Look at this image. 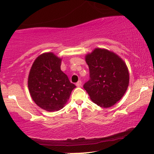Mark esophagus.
Here are the masks:
<instances>
[{
    "instance_id": "34e87169",
    "label": "esophagus",
    "mask_w": 154,
    "mask_h": 154,
    "mask_svg": "<svg viewBox=\"0 0 154 154\" xmlns=\"http://www.w3.org/2000/svg\"><path fill=\"white\" fill-rule=\"evenodd\" d=\"M81 85H82V82H81L80 80L78 81V82L76 83V86H77V87H80Z\"/></svg>"
}]
</instances>
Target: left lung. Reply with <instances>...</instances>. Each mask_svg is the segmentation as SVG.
<instances>
[{"label": "left lung", "mask_w": 154, "mask_h": 154, "mask_svg": "<svg viewBox=\"0 0 154 154\" xmlns=\"http://www.w3.org/2000/svg\"><path fill=\"white\" fill-rule=\"evenodd\" d=\"M90 79L83 85L91 99L100 107L112 106L122 98L129 85L126 63L118 55L95 48L85 56Z\"/></svg>", "instance_id": "8db88e82"}]
</instances>
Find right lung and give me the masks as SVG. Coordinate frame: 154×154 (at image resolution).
I'll return each instance as SVG.
<instances>
[{
  "mask_svg": "<svg viewBox=\"0 0 154 154\" xmlns=\"http://www.w3.org/2000/svg\"><path fill=\"white\" fill-rule=\"evenodd\" d=\"M61 59L45 53L35 60L28 77V88L35 103L48 111L64 106L76 88L61 70Z\"/></svg>",
  "mask_w": 154,
  "mask_h": 154,
  "instance_id": "1",
  "label": "right lung"
}]
</instances>
